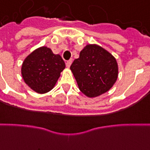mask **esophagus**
<instances>
[{
  "mask_svg": "<svg viewBox=\"0 0 150 150\" xmlns=\"http://www.w3.org/2000/svg\"><path fill=\"white\" fill-rule=\"evenodd\" d=\"M71 63H72V59H69V60L67 61V62H66L67 67H70V66H71Z\"/></svg>",
  "mask_w": 150,
  "mask_h": 150,
  "instance_id": "1",
  "label": "esophagus"
}]
</instances>
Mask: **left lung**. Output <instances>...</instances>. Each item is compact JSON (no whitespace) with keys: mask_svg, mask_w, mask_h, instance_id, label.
Here are the masks:
<instances>
[{"mask_svg":"<svg viewBox=\"0 0 150 150\" xmlns=\"http://www.w3.org/2000/svg\"><path fill=\"white\" fill-rule=\"evenodd\" d=\"M70 68L79 90L90 98L108 91L117 80L118 74L115 57L95 44L86 45Z\"/></svg>","mask_w":150,"mask_h":150,"instance_id":"left-lung-1","label":"left lung"}]
</instances>
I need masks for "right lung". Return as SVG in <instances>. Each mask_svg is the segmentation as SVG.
<instances>
[{"mask_svg": "<svg viewBox=\"0 0 150 150\" xmlns=\"http://www.w3.org/2000/svg\"><path fill=\"white\" fill-rule=\"evenodd\" d=\"M65 68L59 55L53 54L47 47L35 50L22 64L21 74L28 86L37 93H46L52 89Z\"/></svg>", "mask_w": 150, "mask_h": 150, "instance_id": "right-lung-1", "label": "right lung"}]
</instances>
